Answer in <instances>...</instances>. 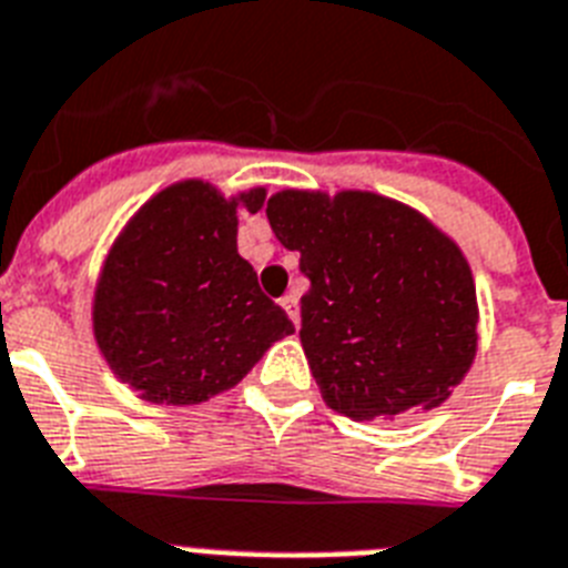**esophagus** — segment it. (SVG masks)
Returning <instances> with one entry per match:
<instances>
[{"mask_svg": "<svg viewBox=\"0 0 568 568\" xmlns=\"http://www.w3.org/2000/svg\"><path fill=\"white\" fill-rule=\"evenodd\" d=\"M280 306H283L285 314L292 317L294 326H300V303H297V297H294V294H285V297L280 300Z\"/></svg>", "mask_w": 568, "mask_h": 568, "instance_id": "obj_1", "label": "esophagus"}]
</instances>
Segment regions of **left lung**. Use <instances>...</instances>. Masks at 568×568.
Wrapping results in <instances>:
<instances>
[{"mask_svg":"<svg viewBox=\"0 0 568 568\" xmlns=\"http://www.w3.org/2000/svg\"><path fill=\"white\" fill-rule=\"evenodd\" d=\"M265 213L312 283L300 341L326 407L352 422H393L445 404L479 349L462 247L416 207L373 190L285 187Z\"/></svg>","mask_w":568,"mask_h":568,"instance_id":"8db88e82","label":"left lung"}]
</instances>
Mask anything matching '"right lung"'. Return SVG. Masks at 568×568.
<instances>
[{
  "mask_svg": "<svg viewBox=\"0 0 568 568\" xmlns=\"http://www.w3.org/2000/svg\"><path fill=\"white\" fill-rule=\"evenodd\" d=\"M265 195V187L225 195L204 179L173 181L109 245L94 280L92 335L141 402H211L294 335L236 247L240 211H262Z\"/></svg>",
  "mask_w": 568,
  "mask_h": 568,
  "instance_id": "1",
  "label": "right lung"
}]
</instances>
